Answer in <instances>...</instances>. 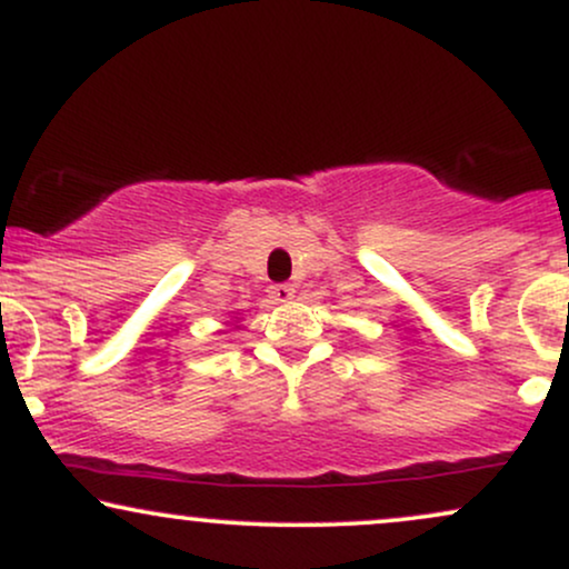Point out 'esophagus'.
Wrapping results in <instances>:
<instances>
[{
    "mask_svg": "<svg viewBox=\"0 0 569 569\" xmlns=\"http://www.w3.org/2000/svg\"><path fill=\"white\" fill-rule=\"evenodd\" d=\"M293 286L289 283H278V286H270V297L276 299V302H291L293 299Z\"/></svg>",
    "mask_w": 569,
    "mask_h": 569,
    "instance_id": "obj_1",
    "label": "esophagus"
}]
</instances>
